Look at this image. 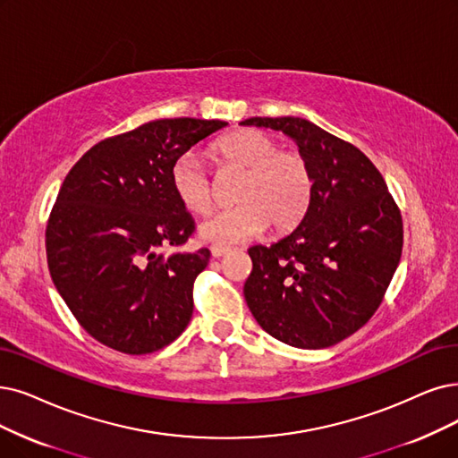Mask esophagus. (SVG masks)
Here are the masks:
<instances>
[{"instance_id":"34e87169","label":"esophagus","mask_w":458,"mask_h":458,"mask_svg":"<svg viewBox=\"0 0 458 458\" xmlns=\"http://www.w3.org/2000/svg\"><path fill=\"white\" fill-rule=\"evenodd\" d=\"M210 253H212V258L219 259V258H225V255H229V253H231V248L214 244V246H210Z\"/></svg>"}]
</instances>
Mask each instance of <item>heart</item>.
<instances>
[{"mask_svg":"<svg viewBox=\"0 0 458 458\" xmlns=\"http://www.w3.org/2000/svg\"><path fill=\"white\" fill-rule=\"evenodd\" d=\"M217 167L244 171L234 191L239 205L205 219L199 236L212 244H234L261 233H285L304 217L314 195V173L301 152L280 150V142L258 130H241L212 146ZM178 203L191 214L212 205V182L195 152L180 154L171 167Z\"/></svg>","mask_w":458,"mask_h":458,"instance_id":"b5f03b06","label":"heart"}]
</instances>
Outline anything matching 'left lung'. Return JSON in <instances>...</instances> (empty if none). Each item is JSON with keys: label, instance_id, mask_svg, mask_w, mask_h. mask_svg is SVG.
Listing matches in <instances>:
<instances>
[{"label": "left lung", "instance_id": "8db88e82", "mask_svg": "<svg viewBox=\"0 0 458 458\" xmlns=\"http://www.w3.org/2000/svg\"><path fill=\"white\" fill-rule=\"evenodd\" d=\"M297 142L314 173L299 227L272 246L248 250L250 312L270 336L321 350L352 336L379 308L398 267L400 208L357 146L304 118H248Z\"/></svg>", "mask_w": 458, "mask_h": 458}]
</instances>
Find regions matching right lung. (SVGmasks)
Instances as JSON below:
<instances>
[{
	"label": "right lung",
	"instance_id": "obj_1",
	"mask_svg": "<svg viewBox=\"0 0 458 458\" xmlns=\"http://www.w3.org/2000/svg\"><path fill=\"white\" fill-rule=\"evenodd\" d=\"M227 122L165 118L98 142L67 173L47 224L54 285L84 331L127 355L174 342L210 251L171 186L173 161Z\"/></svg>",
	"mask_w": 458,
	"mask_h": 458
}]
</instances>
